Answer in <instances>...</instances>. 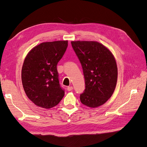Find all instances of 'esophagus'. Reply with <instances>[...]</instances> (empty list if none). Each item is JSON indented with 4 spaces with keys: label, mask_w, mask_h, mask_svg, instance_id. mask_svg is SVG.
Wrapping results in <instances>:
<instances>
[{
    "label": "esophagus",
    "mask_w": 147,
    "mask_h": 147,
    "mask_svg": "<svg viewBox=\"0 0 147 147\" xmlns=\"http://www.w3.org/2000/svg\"><path fill=\"white\" fill-rule=\"evenodd\" d=\"M73 89V86H69L67 87V91H71Z\"/></svg>",
    "instance_id": "34e87169"
}]
</instances>
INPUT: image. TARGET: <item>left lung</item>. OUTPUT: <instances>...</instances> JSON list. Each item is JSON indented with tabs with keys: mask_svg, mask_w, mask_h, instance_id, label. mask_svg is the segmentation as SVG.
Returning <instances> with one entry per match:
<instances>
[{
	"mask_svg": "<svg viewBox=\"0 0 147 147\" xmlns=\"http://www.w3.org/2000/svg\"><path fill=\"white\" fill-rule=\"evenodd\" d=\"M71 45L85 78L81 102L90 108L102 105L113 94L117 81V66L113 54L96 41H71Z\"/></svg>",
	"mask_w": 147,
	"mask_h": 147,
	"instance_id": "1",
	"label": "left lung"
}]
</instances>
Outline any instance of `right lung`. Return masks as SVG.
Returning <instances> with one entry per match:
<instances>
[{
	"label": "right lung",
	"instance_id": "1",
	"mask_svg": "<svg viewBox=\"0 0 147 147\" xmlns=\"http://www.w3.org/2000/svg\"><path fill=\"white\" fill-rule=\"evenodd\" d=\"M68 41L45 42L34 47L23 65L21 79L28 98L36 106L49 109L58 104L65 91L60 86L57 64Z\"/></svg>",
	"mask_w": 147,
	"mask_h": 147
}]
</instances>
